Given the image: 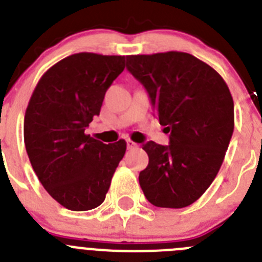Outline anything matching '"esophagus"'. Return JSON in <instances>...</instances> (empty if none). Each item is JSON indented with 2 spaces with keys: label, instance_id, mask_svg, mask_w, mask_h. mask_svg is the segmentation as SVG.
Listing matches in <instances>:
<instances>
[{
  "label": "esophagus",
  "instance_id": "esophagus-1",
  "mask_svg": "<svg viewBox=\"0 0 262 262\" xmlns=\"http://www.w3.org/2000/svg\"><path fill=\"white\" fill-rule=\"evenodd\" d=\"M135 147H138V144H136L135 142H133V140H127V148H128V149H134V148Z\"/></svg>",
  "mask_w": 262,
  "mask_h": 262
}]
</instances>
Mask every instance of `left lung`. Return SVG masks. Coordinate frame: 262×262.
<instances>
[{
  "mask_svg": "<svg viewBox=\"0 0 262 262\" xmlns=\"http://www.w3.org/2000/svg\"><path fill=\"white\" fill-rule=\"evenodd\" d=\"M127 71L145 88L169 145L148 142V166L139 174L156 207L182 209L211 185L233 133V99L215 69L190 53L127 56Z\"/></svg>",
  "mask_w": 262,
  "mask_h": 262,
  "instance_id": "8db88e82",
  "label": "left lung"
}]
</instances>
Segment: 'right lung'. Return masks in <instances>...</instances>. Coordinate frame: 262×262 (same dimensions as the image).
<instances>
[{
    "instance_id": "1",
    "label": "right lung",
    "mask_w": 262,
    "mask_h": 262,
    "mask_svg": "<svg viewBox=\"0 0 262 262\" xmlns=\"http://www.w3.org/2000/svg\"><path fill=\"white\" fill-rule=\"evenodd\" d=\"M124 56L81 52L41 76L25 115V145L34 172L53 200L72 211L105 201L126 142L103 144L85 134Z\"/></svg>"
}]
</instances>
